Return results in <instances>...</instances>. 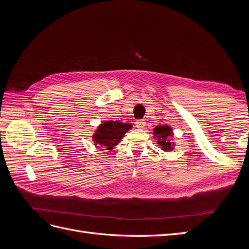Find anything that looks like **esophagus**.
Listing matches in <instances>:
<instances>
[{"mask_svg": "<svg viewBox=\"0 0 249 249\" xmlns=\"http://www.w3.org/2000/svg\"><path fill=\"white\" fill-rule=\"evenodd\" d=\"M135 124H136V126L138 127V129H143V127H144L145 126V122H144V119H137L136 120V123H135Z\"/></svg>", "mask_w": 249, "mask_h": 249, "instance_id": "obj_1", "label": "esophagus"}]
</instances>
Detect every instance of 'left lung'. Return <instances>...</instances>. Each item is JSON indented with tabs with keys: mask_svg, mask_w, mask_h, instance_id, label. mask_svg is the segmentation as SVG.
<instances>
[{
	"mask_svg": "<svg viewBox=\"0 0 249 249\" xmlns=\"http://www.w3.org/2000/svg\"><path fill=\"white\" fill-rule=\"evenodd\" d=\"M154 136L156 139H158V144H159L165 152L173 149L175 143L171 140L173 133L169 125H157L154 129Z\"/></svg>",
	"mask_w": 249,
	"mask_h": 249,
	"instance_id": "left-lung-1",
	"label": "left lung"
}]
</instances>
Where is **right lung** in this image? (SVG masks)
I'll return each instance as SVG.
<instances>
[{"label":"right lung","mask_w":249,"mask_h":249,"mask_svg":"<svg viewBox=\"0 0 249 249\" xmlns=\"http://www.w3.org/2000/svg\"><path fill=\"white\" fill-rule=\"evenodd\" d=\"M132 127L131 124L120 123L118 120H109L97 126L93 134V141L95 145H101L111 150L116 146L120 140L123 139L124 134Z\"/></svg>","instance_id":"right-lung-1"}]
</instances>
